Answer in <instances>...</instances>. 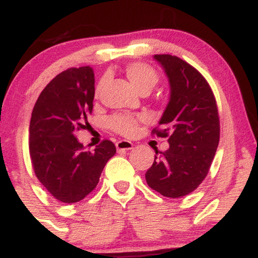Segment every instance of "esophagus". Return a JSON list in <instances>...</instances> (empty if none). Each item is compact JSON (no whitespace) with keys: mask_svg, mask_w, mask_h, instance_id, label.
I'll return each mask as SVG.
<instances>
[{"mask_svg":"<svg viewBox=\"0 0 258 258\" xmlns=\"http://www.w3.org/2000/svg\"><path fill=\"white\" fill-rule=\"evenodd\" d=\"M133 148V144L131 143L130 141H125V139H122V141H119L116 143V149L121 152V150H131Z\"/></svg>","mask_w":258,"mask_h":258,"instance_id":"34e87169","label":"esophagus"}]
</instances>
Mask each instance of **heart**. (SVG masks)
Masks as SVG:
<instances>
[{
  "label": "heart",
  "instance_id": "obj_1",
  "mask_svg": "<svg viewBox=\"0 0 258 258\" xmlns=\"http://www.w3.org/2000/svg\"><path fill=\"white\" fill-rule=\"evenodd\" d=\"M125 74L133 87L139 92L152 91L158 84V73L150 65L144 63H131L126 67ZM102 88V84L97 87V93ZM144 116H132V115H115L112 116L109 125L112 131L122 136H131L135 133L139 121H143Z\"/></svg>",
  "mask_w": 258,
  "mask_h": 258
}]
</instances>
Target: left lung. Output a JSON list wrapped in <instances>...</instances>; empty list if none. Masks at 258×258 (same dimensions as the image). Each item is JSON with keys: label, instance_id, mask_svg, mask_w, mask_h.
<instances>
[{"label": "left lung", "instance_id": "obj_1", "mask_svg": "<svg viewBox=\"0 0 258 258\" xmlns=\"http://www.w3.org/2000/svg\"><path fill=\"white\" fill-rule=\"evenodd\" d=\"M170 84V99L159 121V137L170 148L155 155L147 171L148 185L164 197L180 198L205 179L220 142V119L211 87L186 61L171 54H155ZM158 154V150H155Z\"/></svg>", "mask_w": 258, "mask_h": 258}]
</instances>
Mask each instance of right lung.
<instances>
[{
	"mask_svg": "<svg viewBox=\"0 0 258 258\" xmlns=\"http://www.w3.org/2000/svg\"><path fill=\"white\" fill-rule=\"evenodd\" d=\"M93 99L92 68H72L44 87L32 110L29 130L32 167L41 184L61 203H78L90 194L116 153L110 141L85 150L75 137L78 130L90 126L87 115Z\"/></svg>",
	"mask_w": 258,
	"mask_h": 258,
	"instance_id": "1",
	"label": "right lung"
}]
</instances>
